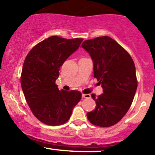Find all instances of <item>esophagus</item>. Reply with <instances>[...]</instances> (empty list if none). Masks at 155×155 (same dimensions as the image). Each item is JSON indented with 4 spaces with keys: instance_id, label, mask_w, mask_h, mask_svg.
<instances>
[{
    "instance_id": "esophagus-1",
    "label": "esophagus",
    "mask_w": 155,
    "mask_h": 155,
    "mask_svg": "<svg viewBox=\"0 0 155 155\" xmlns=\"http://www.w3.org/2000/svg\"><path fill=\"white\" fill-rule=\"evenodd\" d=\"M82 97L83 98H90L91 97V95L89 94H82Z\"/></svg>"
}]
</instances>
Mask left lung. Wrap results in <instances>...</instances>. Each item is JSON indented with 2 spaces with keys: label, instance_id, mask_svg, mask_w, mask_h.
<instances>
[{
  "label": "left lung",
  "instance_id": "8db88e82",
  "mask_svg": "<svg viewBox=\"0 0 155 155\" xmlns=\"http://www.w3.org/2000/svg\"><path fill=\"white\" fill-rule=\"evenodd\" d=\"M82 47L93 61L94 76L104 91L98 97L91 94L96 108L87 112V119L97 126H112L125 115L137 91L134 62L129 53L109 37L85 40Z\"/></svg>",
  "mask_w": 155,
  "mask_h": 155
}]
</instances>
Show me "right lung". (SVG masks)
I'll return each instance as SVG.
<instances>
[{"instance_id": "add662e5", "label": "right lung", "mask_w": 155, "mask_h": 155, "mask_svg": "<svg viewBox=\"0 0 155 155\" xmlns=\"http://www.w3.org/2000/svg\"><path fill=\"white\" fill-rule=\"evenodd\" d=\"M82 40L52 36L36 45L26 56L21 88L32 113L47 125L66 123L82 97L78 91H60L55 81L60 67L79 48Z\"/></svg>"}]
</instances>
